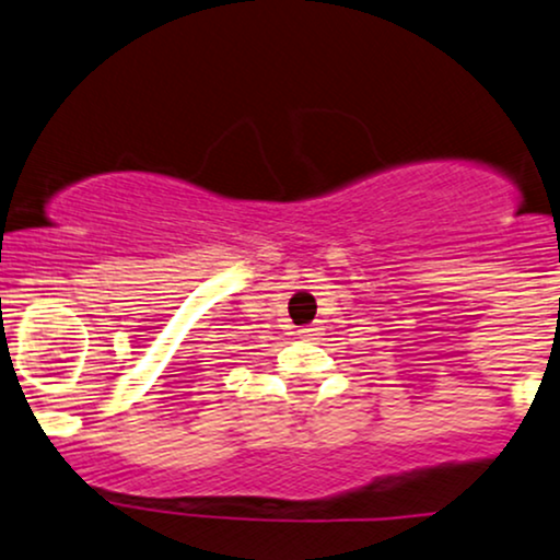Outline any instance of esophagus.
<instances>
[{
	"label": "esophagus",
	"mask_w": 560,
	"mask_h": 560,
	"mask_svg": "<svg viewBox=\"0 0 560 560\" xmlns=\"http://www.w3.org/2000/svg\"><path fill=\"white\" fill-rule=\"evenodd\" d=\"M298 337H300V339H313V337H318V326H302V329H298Z\"/></svg>",
	"instance_id": "1"
}]
</instances>
